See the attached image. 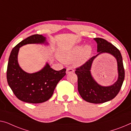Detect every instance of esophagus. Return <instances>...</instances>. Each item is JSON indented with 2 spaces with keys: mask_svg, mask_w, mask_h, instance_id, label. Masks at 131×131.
I'll return each instance as SVG.
<instances>
[{
  "mask_svg": "<svg viewBox=\"0 0 131 131\" xmlns=\"http://www.w3.org/2000/svg\"><path fill=\"white\" fill-rule=\"evenodd\" d=\"M74 72V70L72 69L71 68H68L67 69H66V73H73Z\"/></svg>",
  "mask_w": 131,
  "mask_h": 131,
  "instance_id": "esophagus-1",
  "label": "esophagus"
}]
</instances>
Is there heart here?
Returning <instances> with one entry per match:
<instances>
[{
  "instance_id": "obj_1",
  "label": "heart",
  "mask_w": 131,
  "mask_h": 131,
  "mask_svg": "<svg viewBox=\"0 0 131 131\" xmlns=\"http://www.w3.org/2000/svg\"><path fill=\"white\" fill-rule=\"evenodd\" d=\"M92 49L89 45L83 46L78 45L67 50H60L58 56L62 61L74 63L77 66H81L85 63L90 58Z\"/></svg>"
}]
</instances>
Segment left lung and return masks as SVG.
I'll list each match as a JSON object with an SVG mask.
<instances>
[{
	"instance_id": "1",
	"label": "left lung",
	"mask_w": 131,
	"mask_h": 131,
	"mask_svg": "<svg viewBox=\"0 0 131 131\" xmlns=\"http://www.w3.org/2000/svg\"><path fill=\"white\" fill-rule=\"evenodd\" d=\"M97 43L96 56H93L81 67L76 69L78 76V89L81 96L86 102L101 103L108 102L115 97L119 92L125 78V71L121 53L112 43L102 38H94ZM108 53L116 58L118 66V77L114 84L102 86L97 84L93 78L90 70L93 60L99 54Z\"/></svg>"
}]
</instances>
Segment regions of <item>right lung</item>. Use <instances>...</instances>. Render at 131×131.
I'll return each instance as SVG.
<instances>
[{
	"label": "right lung",
	"instance_id": "obj_1",
	"mask_svg": "<svg viewBox=\"0 0 131 131\" xmlns=\"http://www.w3.org/2000/svg\"><path fill=\"white\" fill-rule=\"evenodd\" d=\"M27 44L48 45L42 35H34L21 41L10 54L7 69V81L15 96L19 100L30 103H39L49 99L58 83L66 75V69L55 71L48 63L39 71L29 73L19 65V49Z\"/></svg>",
	"mask_w": 131,
	"mask_h": 131
}]
</instances>
